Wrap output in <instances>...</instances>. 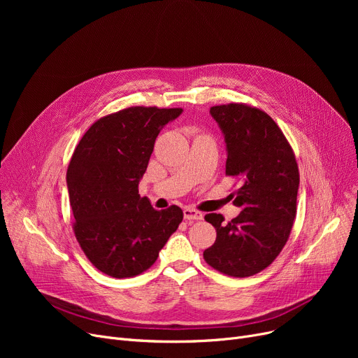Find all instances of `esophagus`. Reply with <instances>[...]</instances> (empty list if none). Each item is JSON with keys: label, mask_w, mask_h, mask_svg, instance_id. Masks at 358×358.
I'll return each instance as SVG.
<instances>
[{"label": "esophagus", "mask_w": 358, "mask_h": 358, "mask_svg": "<svg viewBox=\"0 0 358 358\" xmlns=\"http://www.w3.org/2000/svg\"><path fill=\"white\" fill-rule=\"evenodd\" d=\"M184 219L185 220H201L203 219V213L193 209V208H185L184 209Z\"/></svg>", "instance_id": "obj_1"}]
</instances>
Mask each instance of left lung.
<instances>
[{
  "label": "left lung",
  "mask_w": 358,
  "mask_h": 358,
  "mask_svg": "<svg viewBox=\"0 0 358 358\" xmlns=\"http://www.w3.org/2000/svg\"><path fill=\"white\" fill-rule=\"evenodd\" d=\"M228 149L227 176L239 181L232 193L241 213L231 222L217 213L204 219L216 241L204 261L222 274L250 277L267 268L290 236L299 190L293 149L277 123L254 106L229 103L210 107Z\"/></svg>",
  "instance_id": "left-lung-1"
}]
</instances>
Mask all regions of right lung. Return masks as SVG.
I'll use <instances>...</instances> for the list:
<instances>
[{
  "mask_svg": "<svg viewBox=\"0 0 358 358\" xmlns=\"http://www.w3.org/2000/svg\"><path fill=\"white\" fill-rule=\"evenodd\" d=\"M182 108L135 106L94 122L66 171L72 229L91 264L127 278L146 271L182 220L173 204L157 210L138 185L161 129Z\"/></svg>",
  "mask_w": 358,
  "mask_h": 358,
  "instance_id": "obj_1",
  "label": "right lung"
}]
</instances>
